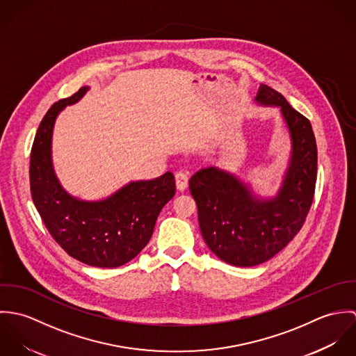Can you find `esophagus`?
Wrapping results in <instances>:
<instances>
[{
  "label": "esophagus",
  "mask_w": 356,
  "mask_h": 356,
  "mask_svg": "<svg viewBox=\"0 0 356 356\" xmlns=\"http://www.w3.org/2000/svg\"><path fill=\"white\" fill-rule=\"evenodd\" d=\"M188 182H189V178H188V174L184 172V171H178L175 174V184H177V189L184 192L186 188H188Z\"/></svg>",
  "instance_id": "1"
}]
</instances>
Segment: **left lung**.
<instances>
[{"label": "left lung", "instance_id": "left-lung-1", "mask_svg": "<svg viewBox=\"0 0 356 356\" xmlns=\"http://www.w3.org/2000/svg\"><path fill=\"white\" fill-rule=\"evenodd\" d=\"M254 102L278 106L291 137V159L277 196L261 199L218 167L202 168L189 179L205 244L237 267L267 261L293 240L305 223L316 182L318 152L309 120L267 85L259 86Z\"/></svg>", "mask_w": 356, "mask_h": 356}]
</instances>
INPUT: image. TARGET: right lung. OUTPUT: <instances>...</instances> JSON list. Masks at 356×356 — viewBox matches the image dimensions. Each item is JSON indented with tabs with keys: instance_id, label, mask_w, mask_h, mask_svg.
Instances as JSON below:
<instances>
[{
	"instance_id": "add662e5",
	"label": "right lung",
	"mask_w": 356,
	"mask_h": 356,
	"mask_svg": "<svg viewBox=\"0 0 356 356\" xmlns=\"http://www.w3.org/2000/svg\"><path fill=\"white\" fill-rule=\"evenodd\" d=\"M89 86L54 102L44 116L30 157V188L48 232L74 259L95 267H119L140 254L152 237L161 208L175 195L174 175L133 181L99 202H85L67 193L51 163V136L56 118L79 102Z\"/></svg>"
}]
</instances>
